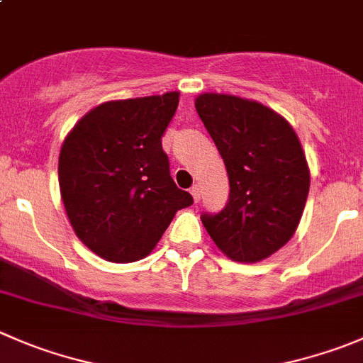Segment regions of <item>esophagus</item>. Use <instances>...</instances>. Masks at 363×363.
Instances as JSON below:
<instances>
[{"label": "esophagus", "mask_w": 363, "mask_h": 363, "mask_svg": "<svg viewBox=\"0 0 363 363\" xmlns=\"http://www.w3.org/2000/svg\"><path fill=\"white\" fill-rule=\"evenodd\" d=\"M200 193H202V191H200V186L199 184L193 186L191 195H193V199H195V202H199V200H200Z\"/></svg>", "instance_id": "34e87169"}]
</instances>
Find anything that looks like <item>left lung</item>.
<instances>
[{
  "label": "left lung",
  "instance_id": "8db88e82",
  "mask_svg": "<svg viewBox=\"0 0 363 363\" xmlns=\"http://www.w3.org/2000/svg\"><path fill=\"white\" fill-rule=\"evenodd\" d=\"M196 113L228 174V203L203 214L218 248L238 262H259L291 241L311 188V170L293 125L253 99L206 92Z\"/></svg>",
  "mask_w": 363,
  "mask_h": 363
}]
</instances>
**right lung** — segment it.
Instances as JSON below:
<instances>
[{"instance_id": "1", "label": "right lung", "mask_w": 363, "mask_h": 363, "mask_svg": "<svg viewBox=\"0 0 363 363\" xmlns=\"http://www.w3.org/2000/svg\"><path fill=\"white\" fill-rule=\"evenodd\" d=\"M177 106L179 92L106 101L84 113L63 140V207L79 241L101 259H143L175 213L193 203L170 177L161 147Z\"/></svg>"}]
</instances>
